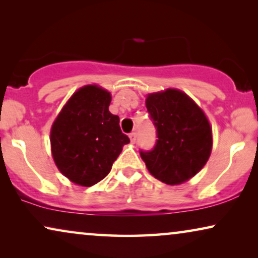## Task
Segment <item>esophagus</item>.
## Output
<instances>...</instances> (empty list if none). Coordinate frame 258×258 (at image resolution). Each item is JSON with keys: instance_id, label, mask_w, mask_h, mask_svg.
<instances>
[{"instance_id": "1", "label": "esophagus", "mask_w": 258, "mask_h": 258, "mask_svg": "<svg viewBox=\"0 0 258 258\" xmlns=\"http://www.w3.org/2000/svg\"><path fill=\"white\" fill-rule=\"evenodd\" d=\"M129 137H130V141H132V143H135L136 142V139H137V134L135 132L130 133L129 134Z\"/></svg>"}]
</instances>
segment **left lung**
I'll return each mask as SVG.
<instances>
[{
    "mask_svg": "<svg viewBox=\"0 0 258 258\" xmlns=\"http://www.w3.org/2000/svg\"><path fill=\"white\" fill-rule=\"evenodd\" d=\"M156 128L153 149L140 150L150 174L165 184H181L207 163L213 147L209 122L191 98L168 89L150 94L146 101Z\"/></svg>",
    "mask_w": 258,
    "mask_h": 258,
    "instance_id": "obj_1",
    "label": "left lung"
}]
</instances>
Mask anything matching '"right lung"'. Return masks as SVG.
Segmentation results:
<instances>
[{
    "mask_svg": "<svg viewBox=\"0 0 258 258\" xmlns=\"http://www.w3.org/2000/svg\"><path fill=\"white\" fill-rule=\"evenodd\" d=\"M111 96L96 86L73 95L51 128L52 157L70 181L91 186L103 179L129 137L119 128V117L109 111Z\"/></svg>",
    "mask_w": 258,
    "mask_h": 258,
    "instance_id": "right-lung-1",
    "label": "right lung"
}]
</instances>
